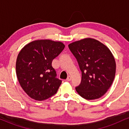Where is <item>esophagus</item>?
<instances>
[{
  "label": "esophagus",
  "instance_id": "esophagus-1",
  "mask_svg": "<svg viewBox=\"0 0 129 129\" xmlns=\"http://www.w3.org/2000/svg\"><path fill=\"white\" fill-rule=\"evenodd\" d=\"M71 79H72V78H71V76H69L67 77V79H66V81H70Z\"/></svg>",
  "mask_w": 129,
  "mask_h": 129
}]
</instances>
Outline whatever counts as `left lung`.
<instances>
[{
    "instance_id": "1",
    "label": "left lung",
    "mask_w": 129,
    "mask_h": 129,
    "mask_svg": "<svg viewBox=\"0 0 129 129\" xmlns=\"http://www.w3.org/2000/svg\"><path fill=\"white\" fill-rule=\"evenodd\" d=\"M82 72L81 83L76 87L78 94L85 100L103 96L112 85L116 63L110 50L97 40L86 38L69 44Z\"/></svg>"
}]
</instances>
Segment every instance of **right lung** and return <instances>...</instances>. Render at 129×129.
<instances>
[{
	"label": "right lung",
	"instance_id": "right-lung-1",
	"mask_svg": "<svg viewBox=\"0 0 129 129\" xmlns=\"http://www.w3.org/2000/svg\"><path fill=\"white\" fill-rule=\"evenodd\" d=\"M65 45L51 40H37L26 45L19 52L16 70L20 86L29 97L37 101L55 94L62 83L56 78L52 60Z\"/></svg>",
	"mask_w": 129,
	"mask_h": 129
}]
</instances>
